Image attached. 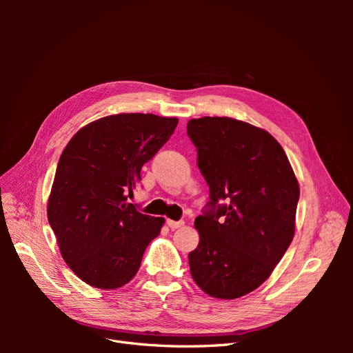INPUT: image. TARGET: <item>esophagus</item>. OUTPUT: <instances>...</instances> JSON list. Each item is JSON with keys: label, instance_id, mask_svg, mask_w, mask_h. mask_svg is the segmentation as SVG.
<instances>
[{"label": "esophagus", "instance_id": "1", "mask_svg": "<svg viewBox=\"0 0 353 353\" xmlns=\"http://www.w3.org/2000/svg\"><path fill=\"white\" fill-rule=\"evenodd\" d=\"M166 223H168V227H169L170 230H178V228H181V227H184V221L168 219V221H166Z\"/></svg>", "mask_w": 353, "mask_h": 353}]
</instances>
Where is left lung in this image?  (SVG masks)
Wrapping results in <instances>:
<instances>
[{
	"label": "left lung",
	"mask_w": 353,
	"mask_h": 353,
	"mask_svg": "<svg viewBox=\"0 0 353 353\" xmlns=\"http://www.w3.org/2000/svg\"><path fill=\"white\" fill-rule=\"evenodd\" d=\"M187 134L210 188V209L194 221L200 241L188 253L191 276L212 297L239 299L268 279L294 237L297 178L262 128L205 116L188 121Z\"/></svg>",
	"instance_id": "1"
}]
</instances>
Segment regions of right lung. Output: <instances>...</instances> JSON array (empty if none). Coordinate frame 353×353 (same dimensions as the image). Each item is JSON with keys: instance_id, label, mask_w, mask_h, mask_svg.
Returning <instances> with one entry per match:
<instances>
[{"instance_id": "add662e5", "label": "right lung", "mask_w": 353, "mask_h": 353, "mask_svg": "<svg viewBox=\"0 0 353 353\" xmlns=\"http://www.w3.org/2000/svg\"><path fill=\"white\" fill-rule=\"evenodd\" d=\"M178 125L176 117L119 113L94 121L63 150L47 205L63 259L82 281L113 290L140 270L165 219L128 199L148 162Z\"/></svg>"}]
</instances>
